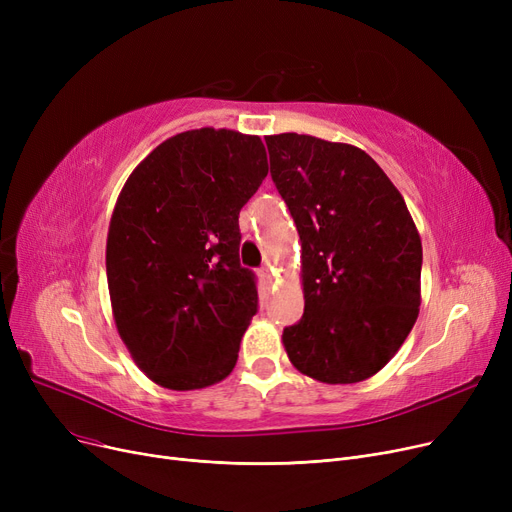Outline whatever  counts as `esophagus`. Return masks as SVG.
<instances>
[{"label":"esophagus","instance_id":"34e87169","mask_svg":"<svg viewBox=\"0 0 512 512\" xmlns=\"http://www.w3.org/2000/svg\"><path fill=\"white\" fill-rule=\"evenodd\" d=\"M259 278H261L265 284H272L274 274H272V270H270V265H263V267H261V270H259Z\"/></svg>","mask_w":512,"mask_h":512}]
</instances>
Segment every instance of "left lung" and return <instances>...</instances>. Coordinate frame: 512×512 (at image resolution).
<instances>
[{
    "mask_svg": "<svg viewBox=\"0 0 512 512\" xmlns=\"http://www.w3.org/2000/svg\"><path fill=\"white\" fill-rule=\"evenodd\" d=\"M265 143L303 249L305 313L282 334L286 355L317 382H363L386 367L417 321V226L363 149L297 132Z\"/></svg>",
    "mask_w": 512,
    "mask_h": 512,
    "instance_id": "left-lung-1",
    "label": "left lung"
}]
</instances>
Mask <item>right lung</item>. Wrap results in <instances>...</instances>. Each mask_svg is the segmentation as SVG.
<instances>
[{"mask_svg": "<svg viewBox=\"0 0 512 512\" xmlns=\"http://www.w3.org/2000/svg\"><path fill=\"white\" fill-rule=\"evenodd\" d=\"M267 176L259 137L195 128L132 170L107 230L116 330L157 386L201 390L228 378L257 313L238 259V213Z\"/></svg>", "mask_w": 512, "mask_h": 512, "instance_id": "right-lung-1", "label": "right lung"}]
</instances>
